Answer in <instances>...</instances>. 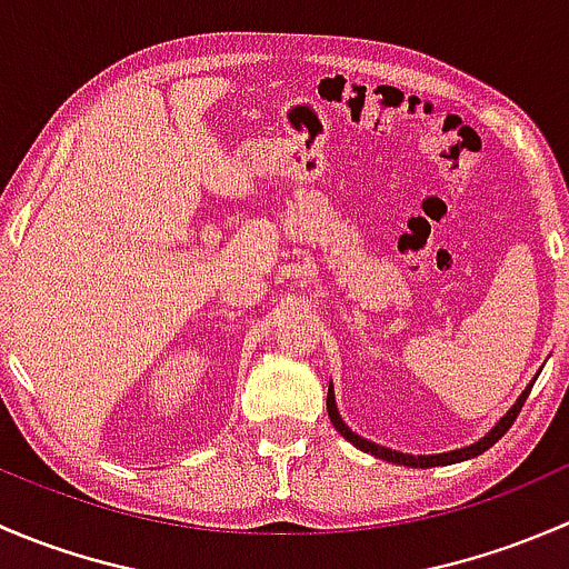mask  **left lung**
Returning <instances> with one entry per match:
<instances>
[{
  "label": "left lung",
  "mask_w": 569,
  "mask_h": 569,
  "mask_svg": "<svg viewBox=\"0 0 569 569\" xmlns=\"http://www.w3.org/2000/svg\"><path fill=\"white\" fill-rule=\"evenodd\" d=\"M529 393H531V386L526 388L523 393H520V399L515 401V405H512V410H509L507 416H503L501 421L496 423V429H492L490 435H485V438H481L479 443L468 446V449H457V451H449V455H429V457L399 455V451H393V449H386V446H377V443H371V440H366V438H360V435H355L352 429H349L347 423H343L341 418H338V410H336V396H332V388H330V391H327V416H330L332 427H336L338 432H341L343 438L349 440V443H352V446H358L360 451H369V455L380 457V460H386V462H396V465H410V468H435V465H455V462L470 460V457H479V455H485V451L490 449V446H496L498 440H501L503 435L509 432V427H512V423H515V418H518V416H520V410H523V405H526V399H529Z\"/></svg>",
  "instance_id": "8db88e82"
}]
</instances>
